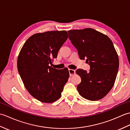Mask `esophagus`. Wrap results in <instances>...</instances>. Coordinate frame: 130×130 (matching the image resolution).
Here are the masks:
<instances>
[{"mask_svg": "<svg viewBox=\"0 0 130 130\" xmlns=\"http://www.w3.org/2000/svg\"><path fill=\"white\" fill-rule=\"evenodd\" d=\"M69 74L70 76H73L74 74H75V70L73 69H69Z\"/></svg>", "mask_w": 130, "mask_h": 130, "instance_id": "1", "label": "esophagus"}]
</instances>
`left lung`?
Wrapping results in <instances>:
<instances>
[{"label": "left lung", "instance_id": "1", "mask_svg": "<svg viewBox=\"0 0 130 130\" xmlns=\"http://www.w3.org/2000/svg\"><path fill=\"white\" fill-rule=\"evenodd\" d=\"M68 33L80 59H85L90 66L89 73L76 70L82 79L77 90L88 100H99L113 87L119 68L118 56L112 41L107 35L90 28L70 30Z\"/></svg>", "mask_w": 130, "mask_h": 130}]
</instances>
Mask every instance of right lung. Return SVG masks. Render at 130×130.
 I'll list each match as a JSON object with an SVG mask.
<instances>
[{"instance_id": "1", "label": "right lung", "mask_w": 130, "mask_h": 130, "mask_svg": "<svg viewBox=\"0 0 130 130\" xmlns=\"http://www.w3.org/2000/svg\"><path fill=\"white\" fill-rule=\"evenodd\" d=\"M66 31H52L31 36L22 47L17 68L24 87L32 96L51 103L59 99L69 78L68 68L49 66L68 38Z\"/></svg>"}]
</instances>
